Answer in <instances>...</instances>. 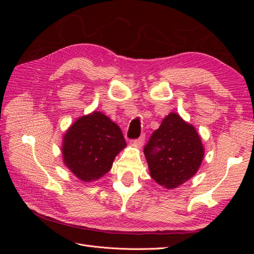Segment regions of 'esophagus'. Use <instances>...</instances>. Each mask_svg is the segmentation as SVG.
Segmentation results:
<instances>
[{
	"mask_svg": "<svg viewBox=\"0 0 254 254\" xmlns=\"http://www.w3.org/2000/svg\"><path fill=\"white\" fill-rule=\"evenodd\" d=\"M144 142H145V134H142L139 139H135L133 141V144H135L136 146H139V147H142V146L144 145Z\"/></svg>",
	"mask_w": 254,
	"mask_h": 254,
	"instance_id": "1",
	"label": "esophagus"
}]
</instances>
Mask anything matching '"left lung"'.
<instances>
[{
	"label": "left lung",
	"mask_w": 254,
	"mask_h": 254,
	"mask_svg": "<svg viewBox=\"0 0 254 254\" xmlns=\"http://www.w3.org/2000/svg\"><path fill=\"white\" fill-rule=\"evenodd\" d=\"M151 178L165 189H176L201 165L204 148L194 126L170 113L144 147Z\"/></svg>",
	"instance_id": "left-lung-1"
}]
</instances>
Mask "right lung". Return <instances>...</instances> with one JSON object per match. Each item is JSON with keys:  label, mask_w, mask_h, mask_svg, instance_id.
I'll return each mask as SVG.
<instances>
[{"label": "right lung", "mask_w": 254, "mask_h": 254, "mask_svg": "<svg viewBox=\"0 0 254 254\" xmlns=\"http://www.w3.org/2000/svg\"><path fill=\"white\" fill-rule=\"evenodd\" d=\"M126 145L121 128L107 115L94 111L67 129L63 144L64 162L81 181H94L110 171Z\"/></svg>", "instance_id": "1"}]
</instances>
